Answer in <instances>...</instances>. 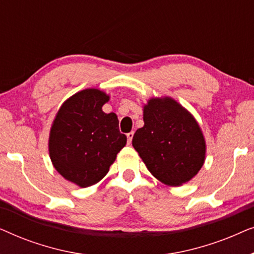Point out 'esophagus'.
Segmentation results:
<instances>
[{"label":"esophagus","mask_w":254,"mask_h":254,"mask_svg":"<svg viewBox=\"0 0 254 254\" xmlns=\"http://www.w3.org/2000/svg\"><path fill=\"white\" fill-rule=\"evenodd\" d=\"M133 136H134V131H130V133L127 134V140H128V143H131V140H133Z\"/></svg>","instance_id":"34e87169"}]
</instances>
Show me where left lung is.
Instances as JSON below:
<instances>
[{"mask_svg":"<svg viewBox=\"0 0 254 254\" xmlns=\"http://www.w3.org/2000/svg\"><path fill=\"white\" fill-rule=\"evenodd\" d=\"M143 121L131 144L151 175L170 186L192 179L206 157V141L192 114L169 97L151 98Z\"/></svg>","mask_w":254,"mask_h":254,"instance_id":"1","label":"left lung"}]
</instances>
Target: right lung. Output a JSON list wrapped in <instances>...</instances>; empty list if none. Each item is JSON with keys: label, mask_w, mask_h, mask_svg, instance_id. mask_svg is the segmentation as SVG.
Listing matches in <instances>:
<instances>
[{"label": "right lung", "mask_w": 254, "mask_h": 254, "mask_svg": "<svg viewBox=\"0 0 254 254\" xmlns=\"http://www.w3.org/2000/svg\"><path fill=\"white\" fill-rule=\"evenodd\" d=\"M110 97L98 89L82 90L65 100L51 128L48 150L54 168L79 187L100 182L127 137L116 113H104Z\"/></svg>", "instance_id": "1"}]
</instances>
